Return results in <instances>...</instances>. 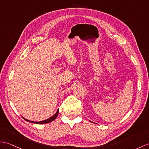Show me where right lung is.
Wrapping results in <instances>:
<instances>
[{
  "mask_svg": "<svg viewBox=\"0 0 149 149\" xmlns=\"http://www.w3.org/2000/svg\"><path fill=\"white\" fill-rule=\"evenodd\" d=\"M58 113H59V111H58V110H57V112L55 113L54 115L52 116V117H49V119H46V120H42V121H39V122H36V121H32V120H28V119H26L25 118H24L23 117H22L23 118L25 119L26 121H28V122H30V123H35V124H46V123H51V122H52V121H53V120L56 118L57 117V116H58Z\"/></svg>",
  "mask_w": 149,
  "mask_h": 149,
  "instance_id": "add662e5",
  "label": "right lung"
}]
</instances>
